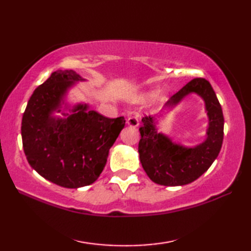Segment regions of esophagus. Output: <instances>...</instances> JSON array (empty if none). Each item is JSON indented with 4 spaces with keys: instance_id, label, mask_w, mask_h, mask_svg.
I'll return each mask as SVG.
<instances>
[{
    "instance_id": "1",
    "label": "esophagus",
    "mask_w": 251,
    "mask_h": 251,
    "mask_svg": "<svg viewBox=\"0 0 251 251\" xmlns=\"http://www.w3.org/2000/svg\"><path fill=\"white\" fill-rule=\"evenodd\" d=\"M126 123L131 127H137L139 125V120H138V117L136 115H131L129 117H127Z\"/></svg>"
}]
</instances>
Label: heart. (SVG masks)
<instances>
[{
  "instance_id": "b5f03b06",
  "label": "heart",
  "mask_w": 251,
  "mask_h": 251,
  "mask_svg": "<svg viewBox=\"0 0 251 251\" xmlns=\"http://www.w3.org/2000/svg\"><path fill=\"white\" fill-rule=\"evenodd\" d=\"M146 97H147V96H146ZM143 98H145V97H143Z\"/></svg>"
}]
</instances>
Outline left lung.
<instances>
[{
	"instance_id": "left-lung-1",
	"label": "left lung",
	"mask_w": 251,
	"mask_h": 251,
	"mask_svg": "<svg viewBox=\"0 0 251 251\" xmlns=\"http://www.w3.org/2000/svg\"><path fill=\"white\" fill-rule=\"evenodd\" d=\"M191 93H196L204 99L209 119L207 138L201 145L185 148L174 143L168 137L158 134L154 117H142L138 152L145 172L157 184L177 186L193 182L207 172L221 150L225 119L219 100L207 79H192L173 95L165 105L174 106Z\"/></svg>"
}]
</instances>
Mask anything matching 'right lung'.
<instances>
[{"mask_svg":"<svg viewBox=\"0 0 251 251\" xmlns=\"http://www.w3.org/2000/svg\"><path fill=\"white\" fill-rule=\"evenodd\" d=\"M83 78L73 70L52 72L30 97L21 122L24 151L31 167L63 188L89 185L102 172L110 148L125 126L123 116L109 119L77 104L66 119L60 112L67 90Z\"/></svg>","mask_w":251,"mask_h":251,"instance_id":"obj_1","label":"right lung"}]
</instances>
